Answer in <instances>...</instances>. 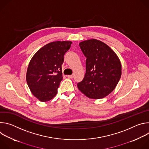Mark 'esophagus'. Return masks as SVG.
<instances>
[{
	"mask_svg": "<svg viewBox=\"0 0 149 149\" xmlns=\"http://www.w3.org/2000/svg\"><path fill=\"white\" fill-rule=\"evenodd\" d=\"M67 77L69 78H74V75H67Z\"/></svg>",
	"mask_w": 149,
	"mask_h": 149,
	"instance_id": "esophagus-1",
	"label": "esophagus"
}]
</instances>
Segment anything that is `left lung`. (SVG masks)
Listing matches in <instances>:
<instances>
[{"mask_svg":"<svg viewBox=\"0 0 149 149\" xmlns=\"http://www.w3.org/2000/svg\"><path fill=\"white\" fill-rule=\"evenodd\" d=\"M79 45L87 59L86 74L77 87L90 98H104L115 89L121 78V62L115 52L101 40L91 39Z\"/></svg>","mask_w":149,"mask_h":149,"instance_id":"8db88e82","label":"left lung"}]
</instances>
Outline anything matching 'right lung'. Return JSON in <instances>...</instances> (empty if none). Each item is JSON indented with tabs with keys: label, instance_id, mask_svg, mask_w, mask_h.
Wrapping results in <instances>:
<instances>
[{
	"label": "right lung",
	"instance_id": "right-lung-1",
	"mask_svg": "<svg viewBox=\"0 0 149 149\" xmlns=\"http://www.w3.org/2000/svg\"><path fill=\"white\" fill-rule=\"evenodd\" d=\"M72 42L55 41L39 49L31 59L26 79L33 95L42 102L52 100L62 80L63 55Z\"/></svg>",
	"mask_w": 149,
	"mask_h": 149
}]
</instances>
